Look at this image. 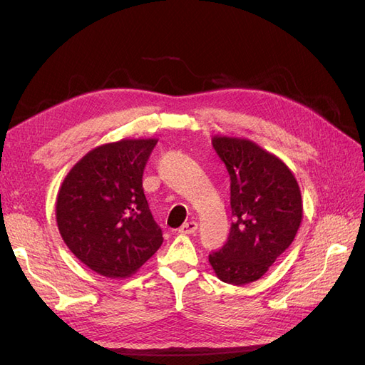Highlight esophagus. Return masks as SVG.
Returning <instances> with one entry per match:
<instances>
[{"instance_id":"34e87169","label":"esophagus","mask_w":365,"mask_h":365,"mask_svg":"<svg viewBox=\"0 0 365 365\" xmlns=\"http://www.w3.org/2000/svg\"><path fill=\"white\" fill-rule=\"evenodd\" d=\"M196 230H197V224L195 222V220H190V222L182 224L178 231H180L181 235H193Z\"/></svg>"}]
</instances>
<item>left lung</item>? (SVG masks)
Segmentation results:
<instances>
[{
	"instance_id": "left-lung-1",
	"label": "left lung",
	"mask_w": 365,
	"mask_h": 365,
	"mask_svg": "<svg viewBox=\"0 0 365 365\" xmlns=\"http://www.w3.org/2000/svg\"><path fill=\"white\" fill-rule=\"evenodd\" d=\"M212 143L230 173L235 222L208 262L219 280L242 286L259 280L292 244L303 219L302 193L288 165L254 141L216 135Z\"/></svg>"
}]
</instances>
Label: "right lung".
Returning a JSON list of instances; mask_svg holds the SVG:
<instances>
[{"mask_svg":"<svg viewBox=\"0 0 365 365\" xmlns=\"http://www.w3.org/2000/svg\"><path fill=\"white\" fill-rule=\"evenodd\" d=\"M157 141L123 138L97 146L59 189L56 222L65 245L105 277H130L163 244L143 190V170Z\"/></svg>","mask_w":365,"mask_h":365,"instance_id":"1","label":"right lung"}]
</instances>
